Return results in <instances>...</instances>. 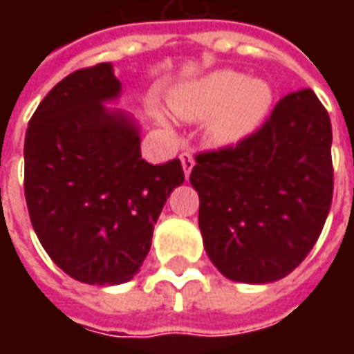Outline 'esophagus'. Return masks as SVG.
Returning <instances> with one entry per match:
<instances>
[{"mask_svg": "<svg viewBox=\"0 0 354 354\" xmlns=\"http://www.w3.org/2000/svg\"><path fill=\"white\" fill-rule=\"evenodd\" d=\"M180 161H182V167H184V174L185 178L189 176V172H192L193 165H195V159H193V155L189 151H184V153H180Z\"/></svg>", "mask_w": 354, "mask_h": 354, "instance_id": "obj_1", "label": "esophagus"}]
</instances>
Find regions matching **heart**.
<instances>
[{
    "label": "heart",
    "mask_w": 354,
    "mask_h": 354,
    "mask_svg": "<svg viewBox=\"0 0 354 354\" xmlns=\"http://www.w3.org/2000/svg\"><path fill=\"white\" fill-rule=\"evenodd\" d=\"M273 102L263 80H245L243 73L220 70L170 93L172 111L185 121L210 117L207 132L216 146H231L258 129Z\"/></svg>",
    "instance_id": "obj_1"
}]
</instances>
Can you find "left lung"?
Here are the masks:
<instances>
[{
    "instance_id": "left-lung-1",
    "label": "left lung",
    "mask_w": 354,
    "mask_h": 354,
    "mask_svg": "<svg viewBox=\"0 0 354 354\" xmlns=\"http://www.w3.org/2000/svg\"><path fill=\"white\" fill-rule=\"evenodd\" d=\"M195 161L189 182L218 271L248 284L292 273L317 243L334 195L332 124L317 94H286L258 131Z\"/></svg>"
}]
</instances>
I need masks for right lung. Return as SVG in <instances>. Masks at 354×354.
Instances as JSON below:
<instances>
[{"label": "right lung", "mask_w": 354, "mask_h": 354, "mask_svg": "<svg viewBox=\"0 0 354 354\" xmlns=\"http://www.w3.org/2000/svg\"><path fill=\"white\" fill-rule=\"evenodd\" d=\"M121 83L109 62L57 83L28 123L24 195L39 243L85 284L131 281L151 248L167 197L184 184L180 159L149 165L140 129L106 109Z\"/></svg>", "instance_id": "add662e5"}]
</instances>
